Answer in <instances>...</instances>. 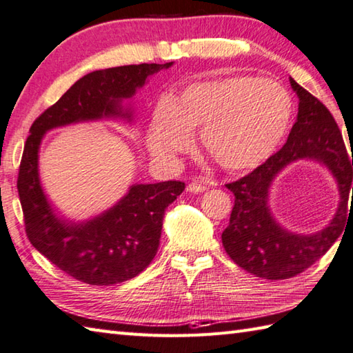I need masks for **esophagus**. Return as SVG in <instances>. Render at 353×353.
Listing matches in <instances>:
<instances>
[{"instance_id": "1", "label": "esophagus", "mask_w": 353, "mask_h": 353, "mask_svg": "<svg viewBox=\"0 0 353 353\" xmlns=\"http://www.w3.org/2000/svg\"><path fill=\"white\" fill-rule=\"evenodd\" d=\"M208 190V186L201 182H192L188 186H186V191L188 192H194V194H200V192H205Z\"/></svg>"}]
</instances>
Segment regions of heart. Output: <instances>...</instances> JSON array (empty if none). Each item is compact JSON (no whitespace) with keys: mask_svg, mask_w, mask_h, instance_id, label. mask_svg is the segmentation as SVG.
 <instances>
[{"mask_svg":"<svg viewBox=\"0 0 353 353\" xmlns=\"http://www.w3.org/2000/svg\"><path fill=\"white\" fill-rule=\"evenodd\" d=\"M294 104L274 80L232 76L186 86L174 101L156 104L147 132L154 159L170 162L191 145L201 129V142L221 168L258 167L279 147L288 132Z\"/></svg>","mask_w":353,"mask_h":353,"instance_id":"heart-1","label":"heart"}]
</instances>
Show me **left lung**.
Listing matches in <instances>:
<instances>
[{"mask_svg": "<svg viewBox=\"0 0 353 353\" xmlns=\"http://www.w3.org/2000/svg\"><path fill=\"white\" fill-rule=\"evenodd\" d=\"M299 97V112L288 139L279 152L250 174L226 185L235 205L229 226L221 234L223 247L236 265L262 279L281 281L302 273L331 249L344 229L353 179L341 132L331 112L316 97L290 77ZM312 160L336 179L341 200L337 211L323 229L312 234L291 232L275 220L269 194L275 177L291 163Z\"/></svg>", "mask_w": 353, "mask_h": 353, "instance_id": "8db88e82", "label": "left lung"}]
</instances>
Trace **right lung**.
<instances>
[{
  "instance_id": "obj_1",
  "label": "right lung",
  "mask_w": 353,
  "mask_h": 353,
  "mask_svg": "<svg viewBox=\"0 0 353 353\" xmlns=\"http://www.w3.org/2000/svg\"><path fill=\"white\" fill-rule=\"evenodd\" d=\"M174 62L141 63L86 74L33 123L22 154L18 192L34 249L74 279L114 285L138 276L159 247L162 221L185 183H133L106 211L88 220L66 219L43 191L39 150L45 133L79 123L121 119L134 124L133 99L156 72Z\"/></svg>"
}]
</instances>
